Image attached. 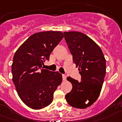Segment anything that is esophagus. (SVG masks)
I'll list each match as a JSON object with an SVG mask.
<instances>
[{
    "label": "esophagus",
    "mask_w": 122,
    "mask_h": 122,
    "mask_svg": "<svg viewBox=\"0 0 122 122\" xmlns=\"http://www.w3.org/2000/svg\"><path fill=\"white\" fill-rule=\"evenodd\" d=\"M62 78H63V80L65 81L66 80V76L65 74H62Z\"/></svg>",
    "instance_id": "1"
}]
</instances>
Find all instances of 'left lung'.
I'll return each mask as SVG.
<instances>
[{
  "instance_id": "8db88e82",
  "label": "left lung",
  "mask_w": 122,
  "mask_h": 122,
  "mask_svg": "<svg viewBox=\"0 0 122 122\" xmlns=\"http://www.w3.org/2000/svg\"><path fill=\"white\" fill-rule=\"evenodd\" d=\"M63 34L81 75V81L67 77L72 88L65 96L66 100L71 107L84 109L93 104L100 95L106 74V60L99 46L88 36L76 31Z\"/></svg>"
}]
</instances>
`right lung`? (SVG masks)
I'll use <instances>...</instances> for the list:
<instances>
[{
  "label": "right lung",
  "mask_w": 122,
  "mask_h": 122,
  "mask_svg": "<svg viewBox=\"0 0 122 122\" xmlns=\"http://www.w3.org/2000/svg\"><path fill=\"white\" fill-rule=\"evenodd\" d=\"M63 37L60 31L35 33L14 54L13 83L22 101L32 109H42L51 104L54 92L62 83L61 74L43 69L42 65Z\"/></svg>",
  "instance_id": "obj_1"
}]
</instances>
